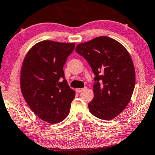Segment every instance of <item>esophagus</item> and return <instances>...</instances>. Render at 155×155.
<instances>
[{"instance_id": "obj_1", "label": "esophagus", "mask_w": 155, "mask_h": 155, "mask_svg": "<svg viewBox=\"0 0 155 155\" xmlns=\"http://www.w3.org/2000/svg\"><path fill=\"white\" fill-rule=\"evenodd\" d=\"M86 88H87V87H84V88H76V91H77L78 93H80V92H82L83 90L86 89Z\"/></svg>"}]
</instances>
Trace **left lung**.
Wrapping results in <instances>:
<instances>
[{
  "label": "left lung",
  "instance_id": "8db88e82",
  "mask_svg": "<svg viewBox=\"0 0 155 155\" xmlns=\"http://www.w3.org/2000/svg\"><path fill=\"white\" fill-rule=\"evenodd\" d=\"M75 51L95 75L90 113L101 120H113L127 106L135 88V71L130 54L122 45L107 36L81 43Z\"/></svg>",
  "mask_w": 155,
  "mask_h": 155
}]
</instances>
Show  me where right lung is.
<instances>
[{"mask_svg":"<svg viewBox=\"0 0 155 155\" xmlns=\"http://www.w3.org/2000/svg\"><path fill=\"white\" fill-rule=\"evenodd\" d=\"M74 48L75 43L44 40L29 51L22 64V95L33 112L48 123L64 120L75 98V91L68 86L63 70Z\"/></svg>","mask_w":155,"mask_h":155,"instance_id":"add662e5","label":"right lung"}]
</instances>
